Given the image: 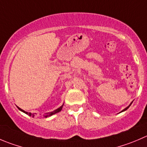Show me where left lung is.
Listing matches in <instances>:
<instances>
[{"mask_svg":"<svg viewBox=\"0 0 147 147\" xmlns=\"http://www.w3.org/2000/svg\"><path fill=\"white\" fill-rule=\"evenodd\" d=\"M131 103H132V102H131ZM131 104H130V105H129V106H128V107H126V108H125V109H123V111H121V112H123V111H126V110H127V109H128V108H129V107H130V105H131Z\"/></svg>","mask_w":147,"mask_h":147,"instance_id":"1","label":"left lung"}]
</instances>
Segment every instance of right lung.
I'll return each instance as SVG.
<instances>
[{
	"label": "right lung",
	"instance_id": "obj_1",
	"mask_svg": "<svg viewBox=\"0 0 147 147\" xmlns=\"http://www.w3.org/2000/svg\"><path fill=\"white\" fill-rule=\"evenodd\" d=\"M62 106H63V105H62V106H61V107H59V108H57V109L55 110V111H54L49 112V113H45V118L49 117V116H52V115H53V114H55V113H58V112H59V111H61V110L62 109ZM18 108L20 110V111H22V112H24V113H25L26 114L28 115V116H32V117H34V116H35V115H34V113H28V112H26L25 111H24V110L21 109V108H18Z\"/></svg>",
	"mask_w": 147,
	"mask_h": 147
}]
</instances>
